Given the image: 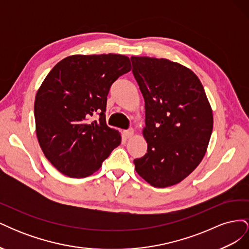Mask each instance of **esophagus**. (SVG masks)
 <instances>
[{
    "label": "esophagus",
    "mask_w": 249,
    "mask_h": 249,
    "mask_svg": "<svg viewBox=\"0 0 249 249\" xmlns=\"http://www.w3.org/2000/svg\"><path fill=\"white\" fill-rule=\"evenodd\" d=\"M124 134L125 138H131L134 136V130L133 129H129V130H125L124 131Z\"/></svg>",
    "instance_id": "34e87169"
}]
</instances>
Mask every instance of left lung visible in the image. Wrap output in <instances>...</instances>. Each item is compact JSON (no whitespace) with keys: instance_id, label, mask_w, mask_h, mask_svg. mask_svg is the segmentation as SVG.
Returning a JSON list of instances; mask_svg holds the SVG:
<instances>
[{"instance_id":"1","label":"left lung","mask_w":249,"mask_h":249,"mask_svg":"<svg viewBox=\"0 0 249 249\" xmlns=\"http://www.w3.org/2000/svg\"><path fill=\"white\" fill-rule=\"evenodd\" d=\"M145 103L147 153L135 169L158 188L176 185L198 166L213 131V113L199 79L167 59L131 58Z\"/></svg>"}]
</instances>
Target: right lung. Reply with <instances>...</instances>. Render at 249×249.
<instances>
[{
    "label": "right lung",
    "instance_id": "obj_1",
    "mask_svg": "<svg viewBox=\"0 0 249 249\" xmlns=\"http://www.w3.org/2000/svg\"><path fill=\"white\" fill-rule=\"evenodd\" d=\"M132 69L124 55H73L58 62L35 96L36 135L47 159L63 175L97 171L122 137L106 124L111 85ZM99 114V121L91 117Z\"/></svg>",
    "mask_w": 249,
    "mask_h": 249
}]
</instances>
